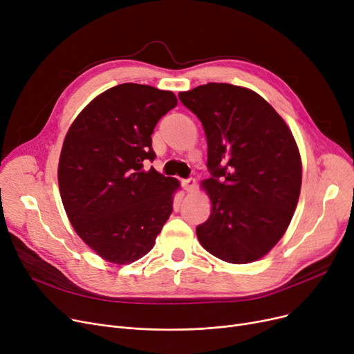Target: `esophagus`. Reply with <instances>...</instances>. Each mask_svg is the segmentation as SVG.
I'll use <instances>...</instances> for the list:
<instances>
[{"mask_svg": "<svg viewBox=\"0 0 354 354\" xmlns=\"http://www.w3.org/2000/svg\"><path fill=\"white\" fill-rule=\"evenodd\" d=\"M182 188L187 191V192L195 191V188H196L195 179H185V180H182Z\"/></svg>", "mask_w": 354, "mask_h": 354, "instance_id": "obj_1", "label": "esophagus"}]
</instances>
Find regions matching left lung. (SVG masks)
<instances>
[{
    "label": "left lung",
    "instance_id": "obj_1",
    "mask_svg": "<svg viewBox=\"0 0 354 354\" xmlns=\"http://www.w3.org/2000/svg\"><path fill=\"white\" fill-rule=\"evenodd\" d=\"M201 120L212 178L201 182L211 215L201 245L231 264L267 255L286 234L301 191V156L284 119L258 93L208 83L179 93Z\"/></svg>",
    "mask_w": 354,
    "mask_h": 354
}]
</instances>
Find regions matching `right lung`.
<instances>
[{"mask_svg":"<svg viewBox=\"0 0 354 354\" xmlns=\"http://www.w3.org/2000/svg\"><path fill=\"white\" fill-rule=\"evenodd\" d=\"M178 104L172 91L123 83L93 99L71 123L59 160V188L74 231L106 261H138L169 219L179 180L153 167L152 133Z\"/></svg>","mask_w":354,"mask_h":354,"instance_id":"add662e5","label":"right lung"}]
</instances>
